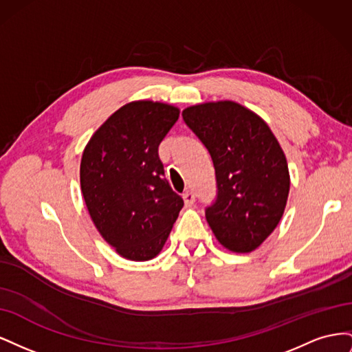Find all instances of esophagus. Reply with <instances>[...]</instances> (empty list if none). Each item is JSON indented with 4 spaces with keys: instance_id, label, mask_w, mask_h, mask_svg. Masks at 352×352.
Segmentation results:
<instances>
[{
    "instance_id": "obj_1",
    "label": "esophagus",
    "mask_w": 352,
    "mask_h": 352,
    "mask_svg": "<svg viewBox=\"0 0 352 352\" xmlns=\"http://www.w3.org/2000/svg\"><path fill=\"white\" fill-rule=\"evenodd\" d=\"M182 197H184V201L186 206H192L195 202V194L192 192V190H185Z\"/></svg>"
}]
</instances>
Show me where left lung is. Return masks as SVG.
Listing matches in <instances>:
<instances>
[{
	"mask_svg": "<svg viewBox=\"0 0 352 352\" xmlns=\"http://www.w3.org/2000/svg\"><path fill=\"white\" fill-rule=\"evenodd\" d=\"M206 145L217 195L206 219L223 247L251 252L278 226L289 194L282 148L261 117L233 101L198 104L182 113Z\"/></svg>",
	"mask_w": 352,
	"mask_h": 352,
	"instance_id": "obj_1",
	"label": "left lung"
}]
</instances>
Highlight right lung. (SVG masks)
<instances>
[{"instance_id": "right-lung-1", "label": "right lung", "mask_w": 352, "mask_h": 352, "mask_svg": "<svg viewBox=\"0 0 352 352\" xmlns=\"http://www.w3.org/2000/svg\"><path fill=\"white\" fill-rule=\"evenodd\" d=\"M179 119L173 105L135 101L92 135L80 162V188L94 225L122 257L154 258L184 199L164 177L158 145Z\"/></svg>"}]
</instances>
